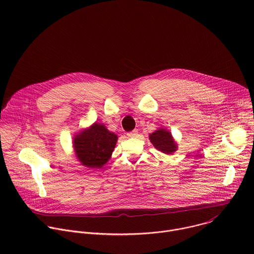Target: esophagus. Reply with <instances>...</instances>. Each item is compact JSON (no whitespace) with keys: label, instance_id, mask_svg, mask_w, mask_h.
<instances>
[{"label":"esophagus","instance_id":"esophagus-1","mask_svg":"<svg viewBox=\"0 0 254 254\" xmlns=\"http://www.w3.org/2000/svg\"><path fill=\"white\" fill-rule=\"evenodd\" d=\"M137 133H138L137 129H133L132 131H129V132H127V134L128 137H135V136L137 135Z\"/></svg>","mask_w":254,"mask_h":254}]
</instances>
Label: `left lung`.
<instances>
[{
  "label": "left lung",
  "instance_id": "1",
  "mask_svg": "<svg viewBox=\"0 0 254 254\" xmlns=\"http://www.w3.org/2000/svg\"><path fill=\"white\" fill-rule=\"evenodd\" d=\"M150 140L157 150L167 155H172L178 148L171 132L165 128H159L152 132L150 134Z\"/></svg>",
  "mask_w": 254,
  "mask_h": 254
}]
</instances>
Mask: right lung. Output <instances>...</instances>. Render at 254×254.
<instances>
[{
  "instance_id": "obj_1",
  "label": "right lung",
  "mask_w": 254,
  "mask_h": 254,
  "mask_svg": "<svg viewBox=\"0 0 254 254\" xmlns=\"http://www.w3.org/2000/svg\"><path fill=\"white\" fill-rule=\"evenodd\" d=\"M118 135L103 125L94 123L73 138V147L78 161L90 169H100L111 159Z\"/></svg>"
}]
</instances>
